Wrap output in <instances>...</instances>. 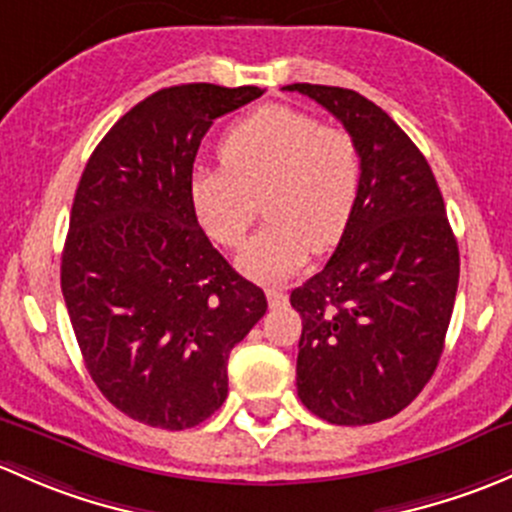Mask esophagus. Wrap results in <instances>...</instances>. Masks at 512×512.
<instances>
[{
    "mask_svg": "<svg viewBox=\"0 0 512 512\" xmlns=\"http://www.w3.org/2000/svg\"><path fill=\"white\" fill-rule=\"evenodd\" d=\"M266 298L271 308H278V305H286L288 303V295L281 291V288H266Z\"/></svg>",
    "mask_w": 512,
    "mask_h": 512,
    "instance_id": "obj_1",
    "label": "esophagus"
}]
</instances>
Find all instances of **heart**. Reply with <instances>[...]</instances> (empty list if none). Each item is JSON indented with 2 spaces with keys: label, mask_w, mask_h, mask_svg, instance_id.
<instances>
[{
  "label": "heart",
  "mask_w": 512,
  "mask_h": 512,
  "mask_svg": "<svg viewBox=\"0 0 512 512\" xmlns=\"http://www.w3.org/2000/svg\"><path fill=\"white\" fill-rule=\"evenodd\" d=\"M219 157L224 167L189 184L192 209L209 239L236 249L263 199L268 221L239 254L251 278L291 276L310 249H330L345 234L362 187V152L347 130L291 105H263L231 125Z\"/></svg>",
  "instance_id": "obj_1"
}]
</instances>
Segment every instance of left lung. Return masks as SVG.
<instances>
[{
	"label": "left lung",
	"mask_w": 512,
	"mask_h": 512,
	"mask_svg": "<svg viewBox=\"0 0 512 512\" xmlns=\"http://www.w3.org/2000/svg\"><path fill=\"white\" fill-rule=\"evenodd\" d=\"M283 91L323 105L362 152L360 197L335 254L291 293L303 318L298 397L330 424H374L409 407L439 365L456 236L429 162L379 105L335 86Z\"/></svg>",
	"instance_id": "left-lung-1"
}]
</instances>
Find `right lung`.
<instances>
[{"label":"right lung","mask_w":512,"mask_h":512,"mask_svg":"<svg viewBox=\"0 0 512 512\" xmlns=\"http://www.w3.org/2000/svg\"><path fill=\"white\" fill-rule=\"evenodd\" d=\"M256 86L184 83L123 115L93 150L61 256V291L103 397L157 429L202 424L229 392L226 362L266 295L207 239L189 184L202 138Z\"/></svg>","instance_id":"1"}]
</instances>
